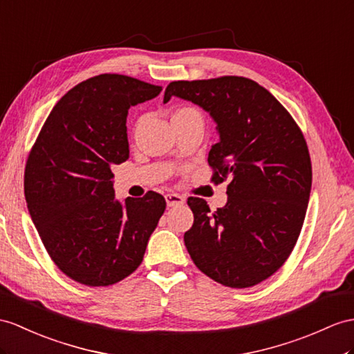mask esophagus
<instances>
[{"label":"esophagus","instance_id":"1","mask_svg":"<svg viewBox=\"0 0 354 354\" xmlns=\"http://www.w3.org/2000/svg\"><path fill=\"white\" fill-rule=\"evenodd\" d=\"M165 201H167L168 207H174V205L185 204V198L182 195L172 192V194H167L165 195Z\"/></svg>","mask_w":354,"mask_h":354}]
</instances>
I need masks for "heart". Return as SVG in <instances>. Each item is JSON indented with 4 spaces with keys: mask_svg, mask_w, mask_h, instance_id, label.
Here are the masks:
<instances>
[{
    "mask_svg": "<svg viewBox=\"0 0 354 354\" xmlns=\"http://www.w3.org/2000/svg\"><path fill=\"white\" fill-rule=\"evenodd\" d=\"M192 114H198V112L194 108L182 106V108H177L174 111V114H172V118H174V117H182V115H192Z\"/></svg>",
    "mask_w": 354,
    "mask_h": 354,
    "instance_id": "1",
    "label": "heart"
}]
</instances>
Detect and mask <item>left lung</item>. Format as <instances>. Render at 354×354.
Segmentation results:
<instances>
[{
  "mask_svg": "<svg viewBox=\"0 0 354 354\" xmlns=\"http://www.w3.org/2000/svg\"><path fill=\"white\" fill-rule=\"evenodd\" d=\"M172 96L201 106L218 124L212 182L228 180V201L216 212L203 198L187 200V252L222 286H257L287 261L304 225L313 183L304 133L269 91L243 76L174 81L163 103Z\"/></svg>",
  "mask_w": 354,
  "mask_h": 354,
  "instance_id": "1",
  "label": "left lung"
}]
</instances>
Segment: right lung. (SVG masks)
Returning <instances> with one entry per match:
<instances>
[{
  "label": "right lung",
  "instance_id": "right-lung-1",
  "mask_svg": "<svg viewBox=\"0 0 354 354\" xmlns=\"http://www.w3.org/2000/svg\"><path fill=\"white\" fill-rule=\"evenodd\" d=\"M160 91L126 75L90 77L58 100L30 151V216L58 269L84 286H112L135 272L165 212L156 192L115 200L111 171L129 159V108Z\"/></svg>",
  "mask_w": 354,
  "mask_h": 354
}]
</instances>
